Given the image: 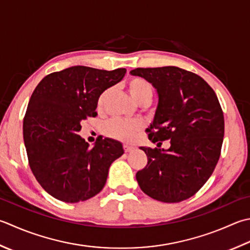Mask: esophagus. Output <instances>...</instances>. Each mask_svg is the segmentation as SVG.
Here are the masks:
<instances>
[{
	"label": "esophagus",
	"instance_id": "1",
	"mask_svg": "<svg viewBox=\"0 0 250 250\" xmlns=\"http://www.w3.org/2000/svg\"><path fill=\"white\" fill-rule=\"evenodd\" d=\"M124 149H125V153H131V151H133L135 148H134V146L125 144V145H124Z\"/></svg>",
	"mask_w": 250,
	"mask_h": 250
}]
</instances>
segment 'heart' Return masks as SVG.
Returning a JSON list of instances; mask_svg holds the SVG:
<instances>
[{
	"instance_id": "1",
	"label": "heart",
	"mask_w": 250,
	"mask_h": 250,
	"mask_svg": "<svg viewBox=\"0 0 250 250\" xmlns=\"http://www.w3.org/2000/svg\"><path fill=\"white\" fill-rule=\"evenodd\" d=\"M128 90L132 99L142 106L148 105L153 100V87H151L150 83L143 78H132L128 82ZM111 92V89H107L100 95L99 100H97V108L100 110L104 109ZM142 128H143V124L140 120L111 119L107 121L103 126V132L109 138L129 142L139 133Z\"/></svg>"
}]
</instances>
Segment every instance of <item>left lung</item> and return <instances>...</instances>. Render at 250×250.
<instances>
[{"label":"left lung","instance_id":"left-lung-1","mask_svg":"<svg viewBox=\"0 0 250 250\" xmlns=\"http://www.w3.org/2000/svg\"><path fill=\"white\" fill-rule=\"evenodd\" d=\"M158 94L154 120L146 129L153 143L169 140L168 149L140 147L147 165L136 172L141 189L164 203L192 197L212 174L221 154L223 111L202 77L179 67L136 68Z\"/></svg>","mask_w":250,"mask_h":250}]
</instances>
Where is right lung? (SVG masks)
Masks as SVG:
<instances>
[{"label": "right lung", "instance_id": "obj_1", "mask_svg": "<svg viewBox=\"0 0 250 250\" xmlns=\"http://www.w3.org/2000/svg\"><path fill=\"white\" fill-rule=\"evenodd\" d=\"M126 69L73 66L44 77L34 89L22 133L31 171L43 189L65 203L99 194L110 165L124 154L120 142L100 139L92 148L78 134L81 121L96 117L97 100Z\"/></svg>", "mask_w": 250, "mask_h": 250}]
</instances>
